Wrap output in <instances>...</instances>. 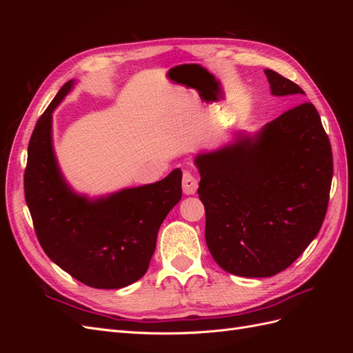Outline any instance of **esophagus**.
I'll return each mask as SVG.
<instances>
[{"mask_svg":"<svg viewBox=\"0 0 353 353\" xmlns=\"http://www.w3.org/2000/svg\"><path fill=\"white\" fill-rule=\"evenodd\" d=\"M199 187V181L196 178V175L191 172V170H185L183 175V190L185 194H194Z\"/></svg>","mask_w":353,"mask_h":353,"instance_id":"obj_1","label":"esophagus"}]
</instances>
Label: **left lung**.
<instances>
[{
  "mask_svg": "<svg viewBox=\"0 0 353 353\" xmlns=\"http://www.w3.org/2000/svg\"><path fill=\"white\" fill-rule=\"evenodd\" d=\"M274 95L305 94L265 70ZM199 197L212 258L230 274L272 276L287 270L321 228L333 179V153L315 105L302 103L259 135L199 154Z\"/></svg>",
  "mask_w": 353,
  "mask_h": 353,
  "instance_id": "obj_1",
  "label": "left lung"
}]
</instances>
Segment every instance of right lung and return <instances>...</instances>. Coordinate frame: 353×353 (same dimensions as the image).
Instances as JSON below:
<instances>
[{"instance_id": "1", "label": "right lung", "mask_w": 353, "mask_h": 353, "mask_svg": "<svg viewBox=\"0 0 353 353\" xmlns=\"http://www.w3.org/2000/svg\"><path fill=\"white\" fill-rule=\"evenodd\" d=\"M72 81L41 114L25 169V199L41 248L73 279L94 288H121L140 280L156 249L157 231L183 196L181 169L159 183L90 201L63 181L51 145V113Z\"/></svg>"}]
</instances>
